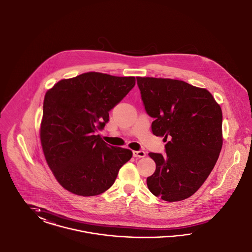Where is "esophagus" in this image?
<instances>
[{"label":"esophagus","mask_w":252,"mask_h":252,"mask_svg":"<svg viewBox=\"0 0 252 252\" xmlns=\"http://www.w3.org/2000/svg\"><path fill=\"white\" fill-rule=\"evenodd\" d=\"M132 154H133L134 157H139V158L145 157V155H146V153L144 151H133Z\"/></svg>","instance_id":"1"}]
</instances>
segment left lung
<instances>
[{
    "label": "left lung",
    "instance_id": "obj_1",
    "mask_svg": "<svg viewBox=\"0 0 252 252\" xmlns=\"http://www.w3.org/2000/svg\"><path fill=\"white\" fill-rule=\"evenodd\" d=\"M153 133L164 137L165 153H150L156 164L149 190L166 201L194 194L212 172L222 146L220 106L206 89L177 79L136 78Z\"/></svg>",
    "mask_w": 252,
    "mask_h": 252
}]
</instances>
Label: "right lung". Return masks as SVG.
<instances>
[{
  "mask_svg": "<svg viewBox=\"0 0 252 252\" xmlns=\"http://www.w3.org/2000/svg\"><path fill=\"white\" fill-rule=\"evenodd\" d=\"M134 85V77L89 72L62 79L46 93L41 144L50 169L69 192L83 196L105 192L132 157L131 151L106 144L97 132Z\"/></svg>",
  "mask_w": 252,
  "mask_h": 252,
  "instance_id": "obj_1",
  "label": "right lung"
}]
</instances>
